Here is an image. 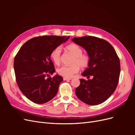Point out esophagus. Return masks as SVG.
Returning a JSON list of instances; mask_svg holds the SVG:
<instances>
[{
    "label": "esophagus",
    "instance_id": "esophagus-1",
    "mask_svg": "<svg viewBox=\"0 0 135 135\" xmlns=\"http://www.w3.org/2000/svg\"><path fill=\"white\" fill-rule=\"evenodd\" d=\"M64 80H71V78H64Z\"/></svg>",
    "mask_w": 135,
    "mask_h": 135
}]
</instances>
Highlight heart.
I'll return each mask as SVG.
<instances>
[{
	"label": "heart",
	"instance_id": "obj_1",
	"mask_svg": "<svg viewBox=\"0 0 135 135\" xmlns=\"http://www.w3.org/2000/svg\"><path fill=\"white\" fill-rule=\"evenodd\" d=\"M67 50L74 56L71 66H62L59 68L57 72L61 76L67 78H71L79 71L81 68H86L90 62V57L87 54H83V50L76 44H71L66 47ZM51 59L54 64L59 65L61 63V48L60 47L55 48L51 53Z\"/></svg>",
	"mask_w": 135,
	"mask_h": 135
}]
</instances>
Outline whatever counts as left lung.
<instances>
[{"label": "left lung", "instance_id": "left-lung-1", "mask_svg": "<svg viewBox=\"0 0 135 135\" xmlns=\"http://www.w3.org/2000/svg\"><path fill=\"white\" fill-rule=\"evenodd\" d=\"M72 41L84 48L90 57L88 68L81 74L88 79H80L76 96L88 105L104 103L115 91L119 81L120 60L115 50L107 40L95 36L74 38ZM90 76L92 80L89 79Z\"/></svg>", "mask_w": 135, "mask_h": 135}]
</instances>
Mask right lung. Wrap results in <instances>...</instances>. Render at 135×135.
<instances>
[{
  "mask_svg": "<svg viewBox=\"0 0 135 135\" xmlns=\"http://www.w3.org/2000/svg\"><path fill=\"white\" fill-rule=\"evenodd\" d=\"M70 36L47 35L27 40L20 48L14 60L16 80L22 93L36 104L47 103L58 92L61 76L56 75L51 53Z\"/></svg>",
  "mask_w": 135,
  "mask_h": 135,
  "instance_id": "1",
  "label": "right lung"
}]
</instances>
